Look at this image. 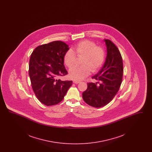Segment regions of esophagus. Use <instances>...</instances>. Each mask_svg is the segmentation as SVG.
Listing matches in <instances>:
<instances>
[{
	"label": "esophagus",
	"instance_id": "34e87169",
	"mask_svg": "<svg viewBox=\"0 0 152 152\" xmlns=\"http://www.w3.org/2000/svg\"><path fill=\"white\" fill-rule=\"evenodd\" d=\"M73 81V83H75V84H78L80 83V81L77 80H74Z\"/></svg>",
	"mask_w": 152,
	"mask_h": 152
}]
</instances>
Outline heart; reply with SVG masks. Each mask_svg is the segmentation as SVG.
<instances>
[{"instance_id":"heart-1","label":"heart","mask_w":152,"mask_h":152,"mask_svg":"<svg viewBox=\"0 0 152 152\" xmlns=\"http://www.w3.org/2000/svg\"><path fill=\"white\" fill-rule=\"evenodd\" d=\"M76 53L78 57H82L81 61L82 65L75 66L69 71V76L74 80L83 79L89 75L91 71L96 72L99 70L105 60V51L96 43L91 40H85L77 44L75 52L69 50L65 52L64 61L68 67L75 64L76 60Z\"/></svg>"}]
</instances>
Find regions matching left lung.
Wrapping results in <instances>:
<instances>
[{
  "mask_svg": "<svg viewBox=\"0 0 152 152\" xmlns=\"http://www.w3.org/2000/svg\"><path fill=\"white\" fill-rule=\"evenodd\" d=\"M104 41L107 51L105 61L98 73L92 77L99 81L88 83L86 91L83 93L84 101L94 108L104 107L112 101L123 80V59L120 52L110 40L104 39Z\"/></svg>",
  "mask_w": 152,
  "mask_h": 152,
  "instance_id": "8db88e82",
  "label": "left lung"
}]
</instances>
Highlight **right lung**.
Returning <instances> with one entry per match:
<instances>
[{
    "label": "right lung",
    "instance_id": "add662e5",
    "mask_svg": "<svg viewBox=\"0 0 152 152\" xmlns=\"http://www.w3.org/2000/svg\"><path fill=\"white\" fill-rule=\"evenodd\" d=\"M69 49L64 42L54 41L38 46L31 55V86L37 99L45 105H54L62 101L72 84V81L57 79L58 76L68 73L64 65V56Z\"/></svg>",
    "mask_w": 152,
    "mask_h": 152
}]
</instances>
